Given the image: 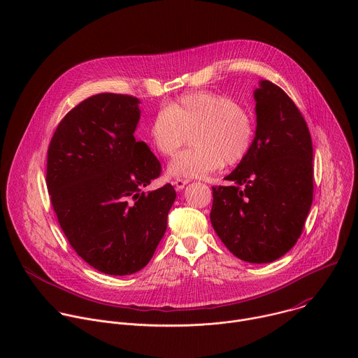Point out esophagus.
Wrapping results in <instances>:
<instances>
[{"label": "esophagus", "instance_id": "obj_1", "mask_svg": "<svg viewBox=\"0 0 358 358\" xmlns=\"http://www.w3.org/2000/svg\"><path fill=\"white\" fill-rule=\"evenodd\" d=\"M188 182H189V180H185V178H176V180H173V185L177 189H182Z\"/></svg>", "mask_w": 358, "mask_h": 358}]
</instances>
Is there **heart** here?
<instances>
[{
    "instance_id": "1",
    "label": "heart",
    "mask_w": 358,
    "mask_h": 358,
    "mask_svg": "<svg viewBox=\"0 0 358 358\" xmlns=\"http://www.w3.org/2000/svg\"><path fill=\"white\" fill-rule=\"evenodd\" d=\"M189 136L194 145L169 164L170 176L199 178L224 163H241L253 144V116L228 96L198 92L159 110L147 126L148 143L164 157L174 156Z\"/></svg>"
}]
</instances>
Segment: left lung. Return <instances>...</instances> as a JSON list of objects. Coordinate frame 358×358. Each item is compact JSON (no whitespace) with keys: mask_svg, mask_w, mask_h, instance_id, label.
<instances>
[{"mask_svg":"<svg viewBox=\"0 0 358 358\" xmlns=\"http://www.w3.org/2000/svg\"><path fill=\"white\" fill-rule=\"evenodd\" d=\"M257 131L248 156L213 187L211 224L236 258L269 264L301 235L313 201L310 131L283 89L261 80L253 92Z\"/></svg>","mask_w":358,"mask_h":358,"instance_id":"8db88e82","label":"left lung"}]
</instances>
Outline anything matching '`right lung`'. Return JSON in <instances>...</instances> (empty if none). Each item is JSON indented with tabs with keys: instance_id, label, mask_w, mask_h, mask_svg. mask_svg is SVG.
<instances>
[{
	"instance_id": "1",
	"label": "right lung",
	"mask_w": 358,
	"mask_h": 358,
	"mask_svg": "<svg viewBox=\"0 0 358 358\" xmlns=\"http://www.w3.org/2000/svg\"><path fill=\"white\" fill-rule=\"evenodd\" d=\"M138 103L130 94L90 96L61 120L48 147L46 187L65 236L86 264L113 276L150 262L177 195L171 184L143 191L162 164L134 138Z\"/></svg>"
}]
</instances>
